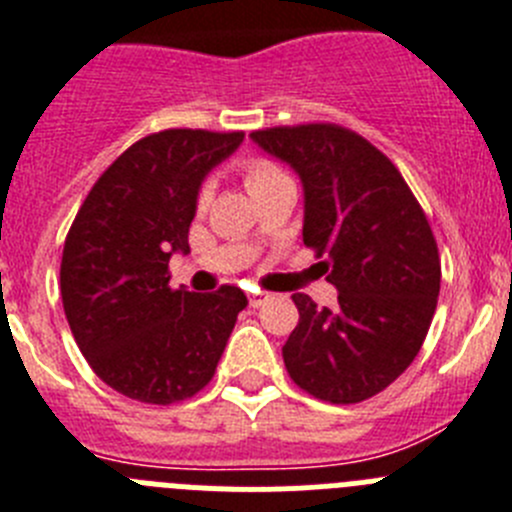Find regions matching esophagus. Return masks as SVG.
Listing matches in <instances>:
<instances>
[{
    "mask_svg": "<svg viewBox=\"0 0 512 512\" xmlns=\"http://www.w3.org/2000/svg\"><path fill=\"white\" fill-rule=\"evenodd\" d=\"M265 301H268V293L265 291H250V306H262L265 304Z\"/></svg>",
    "mask_w": 512,
    "mask_h": 512,
    "instance_id": "34e87169",
    "label": "esophagus"
}]
</instances>
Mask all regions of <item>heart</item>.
<instances>
[{
    "label": "heart",
    "mask_w": 512,
    "mask_h": 512,
    "mask_svg": "<svg viewBox=\"0 0 512 512\" xmlns=\"http://www.w3.org/2000/svg\"><path fill=\"white\" fill-rule=\"evenodd\" d=\"M242 177H244V188L250 190V195L260 193V190H268L273 188V185H278V182L288 180L286 172L265 157L247 159V162L242 164ZM211 193H213L211 185H203L201 195H198V206L206 208L208 201H211Z\"/></svg>",
    "instance_id": "obj_1"
}]
</instances>
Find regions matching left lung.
<instances>
[{
    "label": "left lung",
    "instance_id": "left-lung-1",
    "mask_svg": "<svg viewBox=\"0 0 512 512\" xmlns=\"http://www.w3.org/2000/svg\"><path fill=\"white\" fill-rule=\"evenodd\" d=\"M250 139L301 177L304 244L337 288L335 309L293 293L288 376L322 402H363L407 371L433 322L441 257L428 219L391 159L350 128L278 126Z\"/></svg>",
    "mask_w": 512,
    "mask_h": 512
}]
</instances>
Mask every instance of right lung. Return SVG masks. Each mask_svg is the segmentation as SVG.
I'll return each instance as SVG.
<instances>
[{"label": "right lung", "mask_w": 512, "mask_h": 512, "mask_svg": "<svg viewBox=\"0 0 512 512\" xmlns=\"http://www.w3.org/2000/svg\"><path fill=\"white\" fill-rule=\"evenodd\" d=\"M244 133L170 128L128 146L71 224L61 301L79 350L110 389L146 404L190 399L213 379L247 296L170 288V257L188 255L208 172Z\"/></svg>", "instance_id": "add662e5"}]
</instances>
